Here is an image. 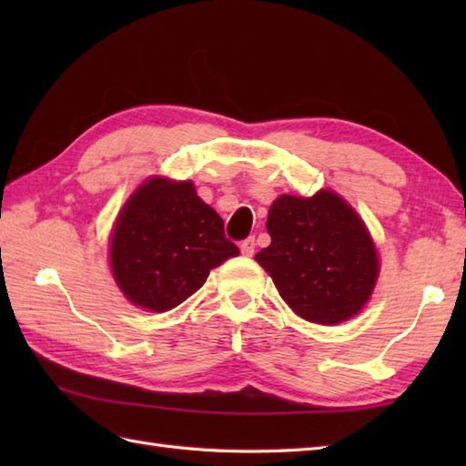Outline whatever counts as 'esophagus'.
<instances>
[{
    "label": "esophagus",
    "instance_id": "34e87169",
    "mask_svg": "<svg viewBox=\"0 0 466 466\" xmlns=\"http://www.w3.org/2000/svg\"><path fill=\"white\" fill-rule=\"evenodd\" d=\"M254 248H256V242L254 238H246L240 242V250L244 256H252L254 254Z\"/></svg>",
    "mask_w": 466,
    "mask_h": 466
}]
</instances>
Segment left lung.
<instances>
[{
  "label": "left lung",
  "mask_w": 466,
  "mask_h": 466,
  "mask_svg": "<svg viewBox=\"0 0 466 466\" xmlns=\"http://www.w3.org/2000/svg\"><path fill=\"white\" fill-rule=\"evenodd\" d=\"M266 230L272 242L256 260L300 319L339 324L369 302L379 254L362 218L339 194H282L270 206Z\"/></svg>",
  "instance_id": "8db88e82"
}]
</instances>
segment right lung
Wrapping results in <instances>:
<instances>
[{"mask_svg": "<svg viewBox=\"0 0 466 466\" xmlns=\"http://www.w3.org/2000/svg\"><path fill=\"white\" fill-rule=\"evenodd\" d=\"M222 218L192 182L150 177L127 198L110 240L116 284L132 304L166 312L206 282L212 268L238 256Z\"/></svg>", "mask_w": 466, "mask_h": 466, "instance_id": "1", "label": "right lung"}]
</instances>
